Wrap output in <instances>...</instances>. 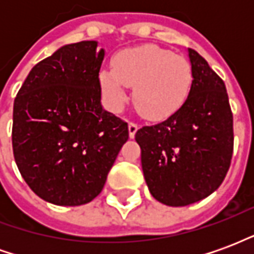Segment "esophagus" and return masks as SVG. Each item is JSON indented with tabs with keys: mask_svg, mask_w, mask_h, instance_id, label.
I'll return each mask as SVG.
<instances>
[{
	"mask_svg": "<svg viewBox=\"0 0 254 254\" xmlns=\"http://www.w3.org/2000/svg\"><path fill=\"white\" fill-rule=\"evenodd\" d=\"M127 129H129V137L133 138L134 137V134L137 132V124H134V122H129V125H127Z\"/></svg>",
	"mask_w": 254,
	"mask_h": 254,
	"instance_id": "obj_1",
	"label": "esophagus"
}]
</instances>
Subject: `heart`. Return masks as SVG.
<instances>
[{
    "mask_svg": "<svg viewBox=\"0 0 254 254\" xmlns=\"http://www.w3.org/2000/svg\"><path fill=\"white\" fill-rule=\"evenodd\" d=\"M100 88L113 110L127 103V87H133L134 106L145 118L162 121L187 102L193 70L187 58L155 45L125 49L113 58V67L99 72Z\"/></svg>",
    "mask_w": 254,
    "mask_h": 254,
    "instance_id": "1",
    "label": "heart"
}]
</instances>
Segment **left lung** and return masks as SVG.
Segmentation results:
<instances>
[{
	"mask_svg": "<svg viewBox=\"0 0 254 254\" xmlns=\"http://www.w3.org/2000/svg\"><path fill=\"white\" fill-rule=\"evenodd\" d=\"M193 84L187 102L166 121L136 132L151 194L185 207L216 190L229 171L234 134L223 80L189 49Z\"/></svg>",
	"mask_w": 254,
	"mask_h": 254,
	"instance_id": "1",
	"label": "left lung"
}]
</instances>
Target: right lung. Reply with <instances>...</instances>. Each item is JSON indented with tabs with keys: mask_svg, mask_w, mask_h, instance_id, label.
Instances as JSON below:
<instances>
[{
	"mask_svg": "<svg viewBox=\"0 0 254 254\" xmlns=\"http://www.w3.org/2000/svg\"><path fill=\"white\" fill-rule=\"evenodd\" d=\"M103 57L96 41L65 45L31 69L14 99L16 165L56 205L92 201L129 137L127 122L100 103Z\"/></svg>",
	"mask_w": 254,
	"mask_h": 254,
	"instance_id": "right-lung-1",
	"label": "right lung"
}]
</instances>
